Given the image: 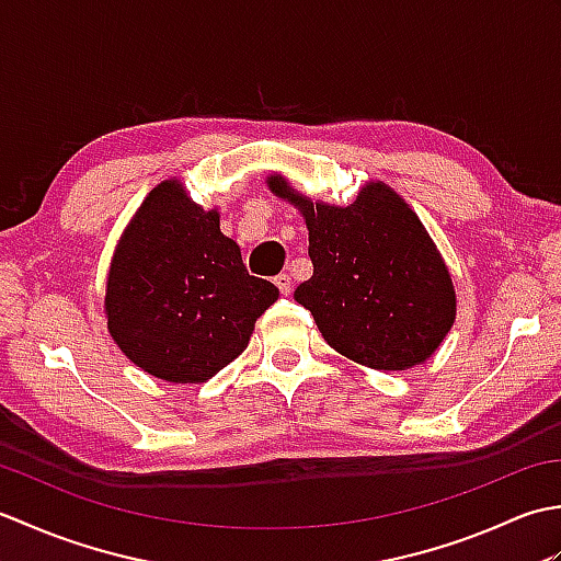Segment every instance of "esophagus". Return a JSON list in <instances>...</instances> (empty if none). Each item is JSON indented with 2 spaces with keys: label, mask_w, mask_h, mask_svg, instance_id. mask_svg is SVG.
I'll use <instances>...</instances> for the list:
<instances>
[{
  "label": "esophagus",
  "mask_w": 561,
  "mask_h": 561,
  "mask_svg": "<svg viewBox=\"0 0 561 561\" xmlns=\"http://www.w3.org/2000/svg\"><path fill=\"white\" fill-rule=\"evenodd\" d=\"M274 284H277V289L287 296L289 291H291V277L287 272H282V274H277V277H274Z\"/></svg>",
  "instance_id": "1"
}]
</instances>
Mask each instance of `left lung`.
Instances as JSON below:
<instances>
[{"mask_svg":"<svg viewBox=\"0 0 561 561\" xmlns=\"http://www.w3.org/2000/svg\"><path fill=\"white\" fill-rule=\"evenodd\" d=\"M267 185L306 219L313 277L294 299L330 347L378 371L426 362L456 320V289L408 202L386 183H368L350 207L311 202L282 175Z\"/></svg>","mask_w":561,"mask_h":561,"instance_id":"1","label":"left lung"}]
</instances>
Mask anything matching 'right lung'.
I'll list each match as a JSON object with an SVG mask.
<instances>
[{
	"label": "right lung",
	"mask_w": 561,
	"mask_h": 561,
	"mask_svg": "<svg viewBox=\"0 0 561 561\" xmlns=\"http://www.w3.org/2000/svg\"><path fill=\"white\" fill-rule=\"evenodd\" d=\"M277 299L272 282L248 274L219 211L195 205L181 181H163L115 248L105 316L141 371L205 383L248 347L255 320Z\"/></svg>",
	"instance_id": "1"
}]
</instances>
